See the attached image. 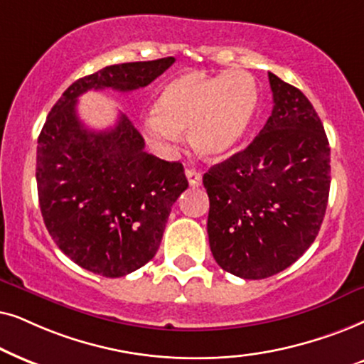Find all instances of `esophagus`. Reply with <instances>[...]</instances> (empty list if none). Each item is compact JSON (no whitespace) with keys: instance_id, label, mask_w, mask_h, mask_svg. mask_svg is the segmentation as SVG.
<instances>
[{"instance_id":"esophagus-1","label":"esophagus","mask_w":364,"mask_h":364,"mask_svg":"<svg viewBox=\"0 0 364 364\" xmlns=\"http://www.w3.org/2000/svg\"><path fill=\"white\" fill-rule=\"evenodd\" d=\"M186 178H188V183H190V186L198 188L201 185L203 174L200 171H196V169H186Z\"/></svg>"}]
</instances>
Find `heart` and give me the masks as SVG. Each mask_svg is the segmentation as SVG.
Returning a JSON list of instances; mask_svg holds the SVG:
<instances>
[{"instance_id": "b5f03b06", "label": "heart", "mask_w": 364, "mask_h": 364, "mask_svg": "<svg viewBox=\"0 0 364 364\" xmlns=\"http://www.w3.org/2000/svg\"><path fill=\"white\" fill-rule=\"evenodd\" d=\"M256 80L246 71L211 76L185 73L159 93L153 116L143 123L151 144L169 151L179 133L188 129L193 149L208 159H220L241 143L258 109Z\"/></svg>"}]
</instances>
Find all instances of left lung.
I'll list each match as a JSON object with an SVG mask.
<instances>
[{
    "mask_svg": "<svg viewBox=\"0 0 364 364\" xmlns=\"http://www.w3.org/2000/svg\"><path fill=\"white\" fill-rule=\"evenodd\" d=\"M268 77L274 105L263 129L203 176L211 253L243 279L269 278L311 246L331 183L329 143L313 105L273 73Z\"/></svg>",
    "mask_w": 364,
    "mask_h": 364,
    "instance_id": "1",
    "label": "left lung"
}]
</instances>
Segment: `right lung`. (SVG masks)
Segmentation results:
<instances>
[{"label": "right lung", "instance_id": "add662e5", "mask_svg": "<svg viewBox=\"0 0 364 364\" xmlns=\"http://www.w3.org/2000/svg\"><path fill=\"white\" fill-rule=\"evenodd\" d=\"M174 63H123L80 77L48 114L38 138L36 183L46 230L63 253L91 273L119 278L153 259L178 196L188 188L179 161L144 151L126 114L93 132L76 114L90 90L144 88Z\"/></svg>", "mask_w": 364, "mask_h": 364}]
</instances>
